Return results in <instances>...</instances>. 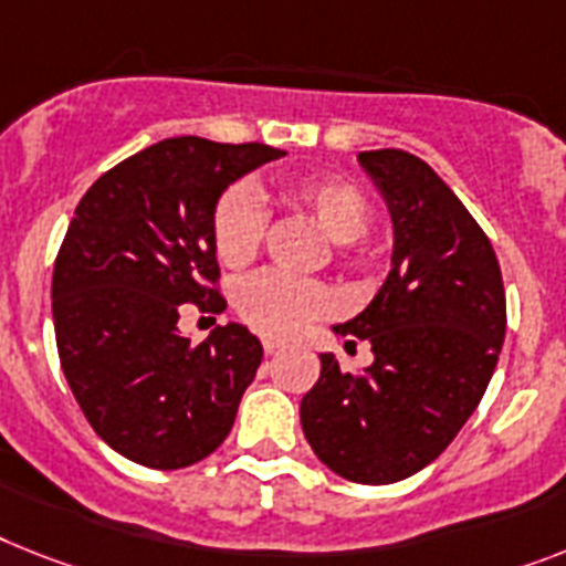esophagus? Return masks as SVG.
Returning <instances> with one entry per match:
<instances>
[{"instance_id": "1", "label": "esophagus", "mask_w": 566, "mask_h": 566, "mask_svg": "<svg viewBox=\"0 0 566 566\" xmlns=\"http://www.w3.org/2000/svg\"><path fill=\"white\" fill-rule=\"evenodd\" d=\"M283 347H286V344H283L280 338H274V335H263L265 356H274V353H277V349H283Z\"/></svg>"}]
</instances>
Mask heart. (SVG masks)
Segmentation results:
<instances>
[{
  "instance_id": "1",
  "label": "heart",
  "mask_w": 566,
  "mask_h": 566,
  "mask_svg": "<svg viewBox=\"0 0 566 566\" xmlns=\"http://www.w3.org/2000/svg\"><path fill=\"white\" fill-rule=\"evenodd\" d=\"M292 208L315 222L335 245L356 242L370 226L373 208L367 196L338 176H303L286 185ZM265 233V213L260 196L245 185H233L213 210V245L222 263L242 265L256 254ZM333 297L315 280H301L283 272H260L242 280L237 289V310L254 329L269 335H292L312 317L329 312Z\"/></svg>"
}]
</instances>
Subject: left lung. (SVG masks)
Returning a JSON list of instances; mask_svg holds the SVG:
<instances>
[{
	"label": "left lung",
	"instance_id": "1",
	"mask_svg": "<svg viewBox=\"0 0 566 566\" xmlns=\"http://www.w3.org/2000/svg\"><path fill=\"white\" fill-rule=\"evenodd\" d=\"M358 165L387 205L394 254L367 310L333 333L370 340L373 364L344 373L321 353L301 424L338 478L385 485L422 471L469 422L501 356L506 294L489 237L422 158L367 149Z\"/></svg>",
	"mask_w": 566,
	"mask_h": 566
}]
</instances>
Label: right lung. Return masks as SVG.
<instances>
[{"mask_svg": "<svg viewBox=\"0 0 566 566\" xmlns=\"http://www.w3.org/2000/svg\"><path fill=\"white\" fill-rule=\"evenodd\" d=\"M280 156L179 135L104 172L74 210L51 277L60 364L88 424L126 460L185 469L231 433L263 344L240 324L190 344L179 312L226 310L210 286L213 210L233 181Z\"/></svg>", "mask_w": 566, "mask_h": 566, "instance_id": "right-lung-1", "label": "right lung"}]
</instances>
